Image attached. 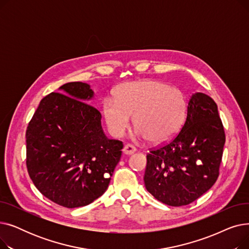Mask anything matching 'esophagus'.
I'll return each mask as SVG.
<instances>
[{
    "label": "esophagus",
    "instance_id": "esophagus-1",
    "mask_svg": "<svg viewBox=\"0 0 249 249\" xmlns=\"http://www.w3.org/2000/svg\"><path fill=\"white\" fill-rule=\"evenodd\" d=\"M135 151H136V148H135L133 145H131V144H126V145L124 146V148H123V152H124L125 154H127V155L132 154V153H134Z\"/></svg>",
    "mask_w": 249,
    "mask_h": 249
}]
</instances>
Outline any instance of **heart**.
<instances>
[{
    "instance_id": "b5f03b06",
    "label": "heart",
    "mask_w": 249,
    "mask_h": 249,
    "mask_svg": "<svg viewBox=\"0 0 249 249\" xmlns=\"http://www.w3.org/2000/svg\"><path fill=\"white\" fill-rule=\"evenodd\" d=\"M103 113L114 136L123 135L134 115L135 137L159 144L179 131L186 119L187 100L179 89L160 81L129 82L117 89L116 98L104 99Z\"/></svg>"
}]
</instances>
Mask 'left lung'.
<instances>
[{"instance_id": "left-lung-1", "label": "left lung", "mask_w": 249, "mask_h": 249, "mask_svg": "<svg viewBox=\"0 0 249 249\" xmlns=\"http://www.w3.org/2000/svg\"><path fill=\"white\" fill-rule=\"evenodd\" d=\"M224 144L217 104L206 94H193L180 131L146 156V190L168 206H186L196 201L217 180Z\"/></svg>"}]
</instances>
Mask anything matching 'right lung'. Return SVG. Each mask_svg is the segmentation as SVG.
<instances>
[{
    "label": "right lung",
    "instance_id": "right-lung-1",
    "mask_svg": "<svg viewBox=\"0 0 249 249\" xmlns=\"http://www.w3.org/2000/svg\"><path fill=\"white\" fill-rule=\"evenodd\" d=\"M59 89L41 100L28 124L26 164L39 192L71 209L106 192L123 143L105 135L101 113L86 103L94 97L89 85L72 82Z\"/></svg>",
    "mask_w": 249,
    "mask_h": 249
}]
</instances>
